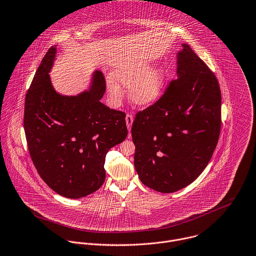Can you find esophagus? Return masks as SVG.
<instances>
[{
    "instance_id": "esophagus-1",
    "label": "esophagus",
    "mask_w": 256,
    "mask_h": 256,
    "mask_svg": "<svg viewBox=\"0 0 256 256\" xmlns=\"http://www.w3.org/2000/svg\"><path fill=\"white\" fill-rule=\"evenodd\" d=\"M132 122H134V118L130 114H128L126 116V126L128 128V130H130V128H132Z\"/></svg>"
}]
</instances>
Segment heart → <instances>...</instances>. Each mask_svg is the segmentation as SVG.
I'll use <instances>...</instances> for the list:
<instances>
[{"instance_id":"b5f03b06","label":"heart","mask_w":256,"mask_h":256,"mask_svg":"<svg viewBox=\"0 0 256 256\" xmlns=\"http://www.w3.org/2000/svg\"><path fill=\"white\" fill-rule=\"evenodd\" d=\"M144 58H132L116 66L108 88L116 98L122 94V88H130V100L138 106L154 104L162 96L166 86V72L164 68H152Z\"/></svg>"}]
</instances>
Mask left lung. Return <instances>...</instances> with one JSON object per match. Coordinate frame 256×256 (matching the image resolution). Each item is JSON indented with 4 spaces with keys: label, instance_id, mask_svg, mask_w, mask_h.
Here are the masks:
<instances>
[{
    "label": "left lung",
    "instance_id": "left-lung-1",
    "mask_svg": "<svg viewBox=\"0 0 256 256\" xmlns=\"http://www.w3.org/2000/svg\"><path fill=\"white\" fill-rule=\"evenodd\" d=\"M178 78L162 98L136 114L132 126L140 182L170 194L194 182L216 148L222 92L216 74L192 48L178 52Z\"/></svg>",
    "mask_w": 256,
    "mask_h": 256
}]
</instances>
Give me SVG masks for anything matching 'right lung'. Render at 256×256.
<instances>
[{
  "label": "right lung",
  "instance_id": "obj_1",
  "mask_svg": "<svg viewBox=\"0 0 256 256\" xmlns=\"http://www.w3.org/2000/svg\"><path fill=\"white\" fill-rule=\"evenodd\" d=\"M56 54L52 46L28 90L24 128L42 180L62 196L80 198L102 186L106 156L128 136L126 114L100 102L106 80L98 70L88 90L72 96L56 92L48 74Z\"/></svg>",
  "mask_w": 256,
  "mask_h": 256
}]
</instances>
